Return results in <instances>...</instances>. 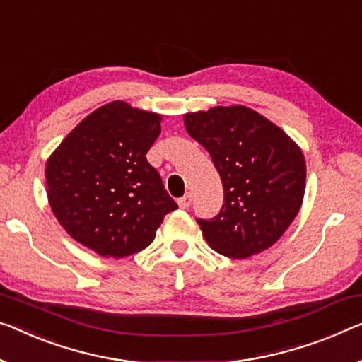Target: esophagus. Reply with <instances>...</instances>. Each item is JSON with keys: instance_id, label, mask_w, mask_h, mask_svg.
I'll use <instances>...</instances> for the list:
<instances>
[{"instance_id": "1", "label": "esophagus", "mask_w": 362, "mask_h": 362, "mask_svg": "<svg viewBox=\"0 0 362 362\" xmlns=\"http://www.w3.org/2000/svg\"><path fill=\"white\" fill-rule=\"evenodd\" d=\"M177 203H179V206H180L182 209L190 208V204H192V195H190V193H187V195H183L182 198L177 199Z\"/></svg>"}]
</instances>
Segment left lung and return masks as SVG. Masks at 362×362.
I'll return each mask as SVG.
<instances>
[{
	"instance_id": "1",
	"label": "left lung",
	"mask_w": 362,
	"mask_h": 362,
	"mask_svg": "<svg viewBox=\"0 0 362 362\" xmlns=\"http://www.w3.org/2000/svg\"><path fill=\"white\" fill-rule=\"evenodd\" d=\"M183 123L211 154L223 180L221 213L197 221L208 245L244 260L276 244L304 199L305 159L299 144L240 104L188 112Z\"/></svg>"
}]
</instances>
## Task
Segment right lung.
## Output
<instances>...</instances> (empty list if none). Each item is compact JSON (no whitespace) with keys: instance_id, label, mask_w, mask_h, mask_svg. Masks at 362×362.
I'll return each mask as SVG.
<instances>
[{"instance_id":"add662e5","label":"right lung","mask_w":362,"mask_h":362,"mask_svg":"<svg viewBox=\"0 0 362 362\" xmlns=\"http://www.w3.org/2000/svg\"><path fill=\"white\" fill-rule=\"evenodd\" d=\"M163 115L113 100L83 118L48 156L47 198L62 228L102 257L123 258L154 240L177 203L146 153Z\"/></svg>"}]
</instances>
